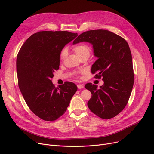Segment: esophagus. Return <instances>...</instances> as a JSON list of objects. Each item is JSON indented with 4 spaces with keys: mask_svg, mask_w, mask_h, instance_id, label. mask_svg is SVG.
Returning a JSON list of instances; mask_svg holds the SVG:
<instances>
[{
    "mask_svg": "<svg viewBox=\"0 0 154 154\" xmlns=\"http://www.w3.org/2000/svg\"><path fill=\"white\" fill-rule=\"evenodd\" d=\"M77 88L79 89H81V88H84V85L82 84H78L77 85Z\"/></svg>",
    "mask_w": 154,
    "mask_h": 154,
    "instance_id": "obj_1",
    "label": "esophagus"
}]
</instances>
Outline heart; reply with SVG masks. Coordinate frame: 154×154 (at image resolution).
<instances>
[{
    "label": "heart",
    "mask_w": 154,
    "mask_h": 154,
    "mask_svg": "<svg viewBox=\"0 0 154 154\" xmlns=\"http://www.w3.org/2000/svg\"><path fill=\"white\" fill-rule=\"evenodd\" d=\"M74 52L79 57V58L82 57L83 56L87 55L89 57L91 54V48L88 45L85 44H80L75 45L73 48ZM67 51L66 48H63L60 53V59H63L67 55Z\"/></svg>",
    "instance_id": "heart-1"
}]
</instances>
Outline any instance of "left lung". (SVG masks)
<instances>
[{"label":"left lung","instance_id":"1","mask_svg":"<svg viewBox=\"0 0 154 154\" xmlns=\"http://www.w3.org/2000/svg\"><path fill=\"white\" fill-rule=\"evenodd\" d=\"M87 42L92 45L97 57L92 66L95 78L103 84L88 83L85 87L92 94L87 106L94 114L103 119L114 117L126 106L134 82L132 54L126 40L107 30H88L80 34L73 44Z\"/></svg>","mask_w":154,"mask_h":154}]
</instances>
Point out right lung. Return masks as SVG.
I'll list each match as a JSON object with an SVG mask.
<instances>
[{"mask_svg": "<svg viewBox=\"0 0 154 154\" xmlns=\"http://www.w3.org/2000/svg\"><path fill=\"white\" fill-rule=\"evenodd\" d=\"M78 34L67 31H41L24 42L17 57L18 84L27 105L39 118L54 121L67 110L77 90L73 82L55 87L54 72L59 69L64 46Z\"/></svg>", "mask_w": 154, "mask_h": 154, "instance_id": "obj_1", "label": "right lung"}]
</instances>
